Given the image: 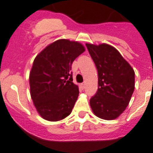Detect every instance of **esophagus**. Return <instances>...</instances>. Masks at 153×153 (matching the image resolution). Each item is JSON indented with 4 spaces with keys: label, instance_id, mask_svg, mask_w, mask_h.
Wrapping results in <instances>:
<instances>
[{
    "label": "esophagus",
    "instance_id": "obj_1",
    "mask_svg": "<svg viewBox=\"0 0 153 153\" xmlns=\"http://www.w3.org/2000/svg\"><path fill=\"white\" fill-rule=\"evenodd\" d=\"M85 85L84 83H82V84H80L81 88H82V89H84V88H85Z\"/></svg>",
    "mask_w": 153,
    "mask_h": 153
}]
</instances>
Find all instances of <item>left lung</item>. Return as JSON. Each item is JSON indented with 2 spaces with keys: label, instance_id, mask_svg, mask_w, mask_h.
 Listing matches in <instances>:
<instances>
[{
  "label": "left lung",
  "instance_id": "1",
  "mask_svg": "<svg viewBox=\"0 0 153 153\" xmlns=\"http://www.w3.org/2000/svg\"><path fill=\"white\" fill-rule=\"evenodd\" d=\"M98 71V90L90 99L96 116L115 119L125 111L135 88V72L115 48L85 44Z\"/></svg>",
  "mask_w": 153,
  "mask_h": 153
}]
</instances>
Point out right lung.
Instances as JSON below:
<instances>
[{"instance_id":"obj_1","label":"right lung","mask_w":153,"mask_h":153,"mask_svg":"<svg viewBox=\"0 0 153 153\" xmlns=\"http://www.w3.org/2000/svg\"><path fill=\"white\" fill-rule=\"evenodd\" d=\"M84 51L80 43L61 39L35 58L29 78L30 95L43 119L55 122L71 114L79 94L72 82L71 65Z\"/></svg>"}]
</instances>
